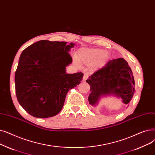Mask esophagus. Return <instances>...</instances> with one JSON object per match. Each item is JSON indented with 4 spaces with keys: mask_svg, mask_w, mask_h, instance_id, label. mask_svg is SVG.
<instances>
[{
    "mask_svg": "<svg viewBox=\"0 0 155 155\" xmlns=\"http://www.w3.org/2000/svg\"><path fill=\"white\" fill-rule=\"evenodd\" d=\"M87 78H88V74L84 73V76H83V81H86Z\"/></svg>",
    "mask_w": 155,
    "mask_h": 155,
    "instance_id": "esophagus-1",
    "label": "esophagus"
}]
</instances>
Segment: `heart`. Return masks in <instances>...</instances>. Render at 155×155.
<instances>
[{
    "mask_svg": "<svg viewBox=\"0 0 155 155\" xmlns=\"http://www.w3.org/2000/svg\"><path fill=\"white\" fill-rule=\"evenodd\" d=\"M108 58L109 54L104 50L83 48L79 50L78 57H73V61L79 66L81 62L86 65H92L94 68H98L105 65Z\"/></svg>",
    "mask_w": 155,
    "mask_h": 155,
    "instance_id": "heart-1",
    "label": "heart"
}]
</instances>
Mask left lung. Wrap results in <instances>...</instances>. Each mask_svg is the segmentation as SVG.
Listing matches in <instances>:
<instances>
[{"instance_id": "8db88e82", "label": "left lung", "mask_w": 155, "mask_h": 155, "mask_svg": "<svg viewBox=\"0 0 155 155\" xmlns=\"http://www.w3.org/2000/svg\"><path fill=\"white\" fill-rule=\"evenodd\" d=\"M86 81L90 86L88 101L95 105L103 96L114 95L128 104L135 93L132 70L123 58L110 61L104 68L90 76Z\"/></svg>"}]
</instances>
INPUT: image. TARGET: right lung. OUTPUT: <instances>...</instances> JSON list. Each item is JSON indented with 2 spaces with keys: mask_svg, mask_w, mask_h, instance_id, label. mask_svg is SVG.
I'll return each instance as SVG.
<instances>
[{
  "mask_svg": "<svg viewBox=\"0 0 155 155\" xmlns=\"http://www.w3.org/2000/svg\"><path fill=\"white\" fill-rule=\"evenodd\" d=\"M66 41L40 40L27 47L19 57L15 73L18 102L33 117L48 118L61 112L66 94L82 81L83 74L65 72L74 46Z\"/></svg>",
  "mask_w": 155,
  "mask_h": 155,
  "instance_id": "obj_1",
  "label": "right lung"
}]
</instances>
